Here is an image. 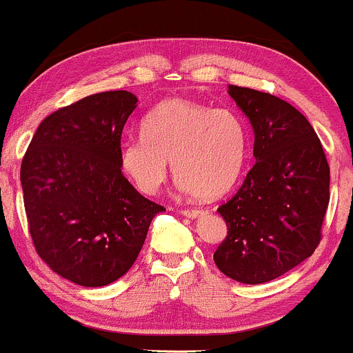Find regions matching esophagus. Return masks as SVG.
Instances as JSON below:
<instances>
[{"instance_id":"34e87169","label":"esophagus","mask_w":353,"mask_h":353,"mask_svg":"<svg viewBox=\"0 0 353 353\" xmlns=\"http://www.w3.org/2000/svg\"><path fill=\"white\" fill-rule=\"evenodd\" d=\"M181 214H183L185 217H190V219H196V217L204 214V211L203 210H183L181 211Z\"/></svg>"}]
</instances>
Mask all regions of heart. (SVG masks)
<instances>
[{
	"label": "heart",
	"instance_id": "1",
	"mask_svg": "<svg viewBox=\"0 0 353 353\" xmlns=\"http://www.w3.org/2000/svg\"><path fill=\"white\" fill-rule=\"evenodd\" d=\"M247 143L245 124L236 112L170 99L145 116L142 137L121 143L119 167L139 191L154 194L173 162L180 190L212 199L237 181Z\"/></svg>",
	"mask_w": 353,
	"mask_h": 353
}]
</instances>
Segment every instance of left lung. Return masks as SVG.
I'll list each match as a JSON object with an SVG mask.
<instances>
[{
	"label": "left lung",
	"mask_w": 353,
	"mask_h": 353,
	"mask_svg": "<svg viewBox=\"0 0 353 353\" xmlns=\"http://www.w3.org/2000/svg\"><path fill=\"white\" fill-rule=\"evenodd\" d=\"M229 97L254 130L255 165L219 206L228 236L217 268L245 285H262L312 255L329 204L330 170L310 121L290 103L229 85Z\"/></svg>",
	"instance_id": "obj_1"
}]
</instances>
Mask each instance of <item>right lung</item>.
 <instances>
[{
  "mask_svg": "<svg viewBox=\"0 0 353 353\" xmlns=\"http://www.w3.org/2000/svg\"><path fill=\"white\" fill-rule=\"evenodd\" d=\"M137 108L130 91H104L52 112L21 165L29 232L41 259L80 286H106L136 262L162 206L119 167L121 136Z\"/></svg>",
  "mask_w": 353,
  "mask_h": 353,
  "instance_id": "1",
  "label": "right lung"
}]
</instances>
